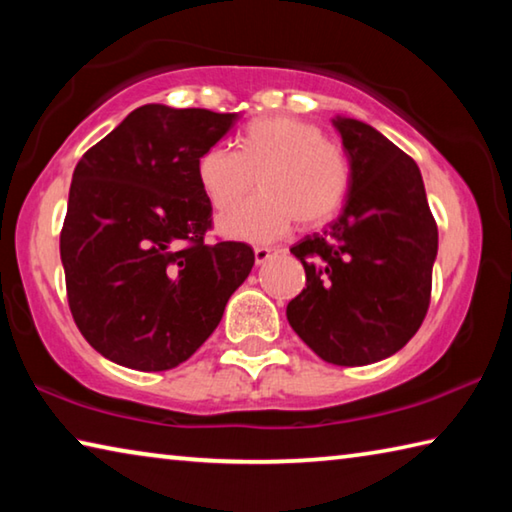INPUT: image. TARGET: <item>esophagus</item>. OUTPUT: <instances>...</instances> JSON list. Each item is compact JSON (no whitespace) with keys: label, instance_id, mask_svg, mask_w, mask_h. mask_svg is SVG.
<instances>
[{"label":"esophagus","instance_id":"1","mask_svg":"<svg viewBox=\"0 0 512 512\" xmlns=\"http://www.w3.org/2000/svg\"><path fill=\"white\" fill-rule=\"evenodd\" d=\"M273 255H275V250L259 246V248H255V264H257V266H262V264H266L268 259H271Z\"/></svg>","mask_w":512,"mask_h":512}]
</instances>
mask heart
Here are the masks:
<instances>
[{
  "mask_svg": "<svg viewBox=\"0 0 512 512\" xmlns=\"http://www.w3.org/2000/svg\"><path fill=\"white\" fill-rule=\"evenodd\" d=\"M196 178L216 212L237 207L259 180L262 194L219 221L225 237L253 244L284 235L293 221L302 230L318 228L339 212L348 192L339 146L325 140L320 126L289 115L250 121L237 151L207 149L196 162Z\"/></svg>",
  "mask_w": 512,
  "mask_h": 512,
  "instance_id": "b5f03b06",
  "label": "heart"
}]
</instances>
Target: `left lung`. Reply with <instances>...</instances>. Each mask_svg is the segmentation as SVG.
<instances>
[{
  "label": "left lung",
  "mask_w": 512,
  "mask_h": 512,
  "mask_svg": "<svg viewBox=\"0 0 512 512\" xmlns=\"http://www.w3.org/2000/svg\"><path fill=\"white\" fill-rule=\"evenodd\" d=\"M332 124L350 160L348 198L339 219L291 248L307 289L287 318L323 361L366 366L402 350L427 316L438 228L409 155L359 119Z\"/></svg>",
  "instance_id": "left-lung-1"
}]
</instances>
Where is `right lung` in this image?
<instances>
[{
  "label": "right lung",
  "mask_w": 512,
  "mask_h": 512,
  "mask_svg": "<svg viewBox=\"0 0 512 512\" xmlns=\"http://www.w3.org/2000/svg\"><path fill=\"white\" fill-rule=\"evenodd\" d=\"M237 119L146 103L76 164L60 232L67 300L85 341L119 366L187 361L255 264L241 241L207 244L212 205L196 178Z\"/></svg>",
  "instance_id": "obj_1"
}]
</instances>
